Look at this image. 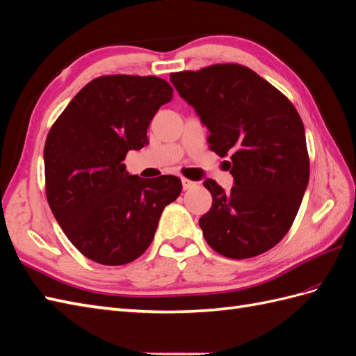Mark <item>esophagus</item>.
I'll list each match as a JSON object with an SVG mask.
<instances>
[{"mask_svg":"<svg viewBox=\"0 0 356 356\" xmlns=\"http://www.w3.org/2000/svg\"><path fill=\"white\" fill-rule=\"evenodd\" d=\"M181 183H183V188H184V190L193 188V187H196V184H197V183H195V181H192V179H187V178H183V179H181Z\"/></svg>","mask_w":356,"mask_h":356,"instance_id":"obj_1","label":"esophagus"}]
</instances>
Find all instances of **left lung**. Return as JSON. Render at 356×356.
Here are the masks:
<instances>
[{
  "label": "left lung",
  "mask_w": 356,
  "mask_h": 356,
  "mask_svg": "<svg viewBox=\"0 0 356 356\" xmlns=\"http://www.w3.org/2000/svg\"><path fill=\"white\" fill-rule=\"evenodd\" d=\"M170 83L210 131V149L231 155V192L204 181L213 196L199 219L207 243L234 259L272 249L293 225L309 179L299 113L270 83L236 63L173 72Z\"/></svg>",
  "instance_id": "1"
}]
</instances>
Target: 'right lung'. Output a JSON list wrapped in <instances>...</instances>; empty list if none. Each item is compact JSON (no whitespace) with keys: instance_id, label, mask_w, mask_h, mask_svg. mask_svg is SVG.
I'll return each instance as SVG.
<instances>
[{"instance_id":"obj_1","label":"right lung","mask_w":356,"mask_h":356,"mask_svg":"<svg viewBox=\"0 0 356 356\" xmlns=\"http://www.w3.org/2000/svg\"><path fill=\"white\" fill-rule=\"evenodd\" d=\"M159 76L106 75L88 83L51 127L43 160L51 211L69 241L95 263L122 266L149 248L164 207L183 184L173 175H129L128 151L172 99Z\"/></svg>"}]
</instances>
